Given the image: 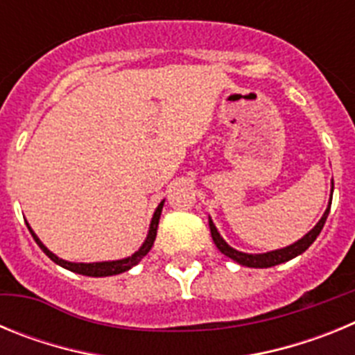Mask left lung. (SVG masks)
<instances>
[{
    "label": "left lung",
    "instance_id": "1",
    "mask_svg": "<svg viewBox=\"0 0 355 355\" xmlns=\"http://www.w3.org/2000/svg\"><path fill=\"white\" fill-rule=\"evenodd\" d=\"M332 190H334V183H332ZM331 199H332V192H331ZM329 209H331V202H329V208L325 209L324 216L320 218L318 224L309 231L304 238H300L299 241H295L291 245L284 247V249H277V250H272V252H265V254H247V252H240V250L233 249L231 245H227V241L220 236V233L216 231L215 224L213 220L209 218V231H211V238L215 241L216 249L220 250L222 254H225L227 258H231L233 261L240 263L243 266H250V268H268V266H275V265H281L284 261H290V259L297 258L299 254L306 252L309 249L313 241L316 240V236L320 234V231L324 229L325 220H327V215H329Z\"/></svg>",
    "mask_w": 355,
    "mask_h": 355
}]
</instances>
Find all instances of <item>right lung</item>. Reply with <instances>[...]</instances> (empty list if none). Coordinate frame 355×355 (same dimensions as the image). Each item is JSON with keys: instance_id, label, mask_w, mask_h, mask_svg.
I'll return each mask as SVG.
<instances>
[{"instance_id": "obj_1", "label": "right lung", "mask_w": 355, "mask_h": 355, "mask_svg": "<svg viewBox=\"0 0 355 355\" xmlns=\"http://www.w3.org/2000/svg\"><path fill=\"white\" fill-rule=\"evenodd\" d=\"M163 202H165V200H162V202H159L158 208H156V211H155V215H153V220H150V225H149V233H147V238H146V241L142 243V247H140V249L137 250L135 254H131L130 258L117 259V261H101V263H71V261H65V259H60L58 256H55V254H53L51 250L48 249V247L44 245L42 241L37 238V234L33 233V229L30 227V224H26V225H28V229H30V233H31V236H33V240L37 241V245H39L40 249L46 252V256H48L51 261H55L56 265L64 266V268H67V270H71V272H76V274L89 275V277H108V275H117V274H122V272L130 270L131 266L139 265V263L142 261L144 256L149 252L150 247H153V243H155L156 231H158L159 215H162Z\"/></svg>"}]
</instances>
